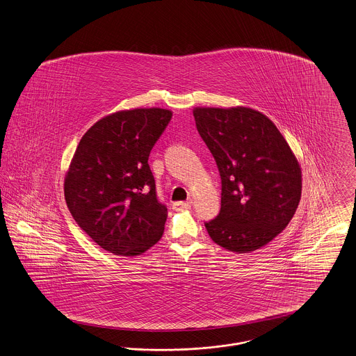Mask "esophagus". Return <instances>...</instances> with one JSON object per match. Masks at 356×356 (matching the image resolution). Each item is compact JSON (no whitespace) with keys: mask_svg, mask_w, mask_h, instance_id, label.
Listing matches in <instances>:
<instances>
[{"mask_svg":"<svg viewBox=\"0 0 356 356\" xmlns=\"http://www.w3.org/2000/svg\"><path fill=\"white\" fill-rule=\"evenodd\" d=\"M191 207V202H176L173 204V209H177V211H181V209H187Z\"/></svg>","mask_w":356,"mask_h":356,"instance_id":"esophagus-1","label":"esophagus"}]
</instances>
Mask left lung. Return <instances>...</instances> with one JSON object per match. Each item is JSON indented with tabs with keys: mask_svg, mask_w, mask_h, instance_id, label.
Returning a JSON list of instances; mask_svg holds the SVG:
<instances>
[{
	"mask_svg": "<svg viewBox=\"0 0 356 356\" xmlns=\"http://www.w3.org/2000/svg\"><path fill=\"white\" fill-rule=\"evenodd\" d=\"M197 131L222 180L219 215L206 222L226 250L250 252L268 245L301 199V168L277 126L250 107H195Z\"/></svg>",
	"mask_w": 356,
	"mask_h": 356,
	"instance_id": "left-lung-1",
	"label": "left lung"
}]
</instances>
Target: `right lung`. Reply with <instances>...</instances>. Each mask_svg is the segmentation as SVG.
Segmentation results:
<instances>
[{"label":"right lung","instance_id":"add662e5","mask_svg":"<svg viewBox=\"0 0 356 356\" xmlns=\"http://www.w3.org/2000/svg\"><path fill=\"white\" fill-rule=\"evenodd\" d=\"M170 118L160 107L117 111L79 141L64 197L78 226L106 251L140 255L163 236L168 209L157 200L147 159Z\"/></svg>","mask_w":356,"mask_h":356}]
</instances>
